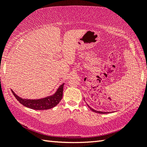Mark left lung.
<instances>
[{
	"label": "left lung",
	"instance_id": "left-lung-1",
	"mask_svg": "<svg viewBox=\"0 0 147 147\" xmlns=\"http://www.w3.org/2000/svg\"><path fill=\"white\" fill-rule=\"evenodd\" d=\"M87 105H88V106L89 107V108H90L92 111H94V112H96V113H101V114H104V113H109V112H104V111H96L95 110V109H94L93 108H91L90 106H89L88 104H87Z\"/></svg>",
	"mask_w": 147,
	"mask_h": 147
}]
</instances>
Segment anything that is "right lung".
Wrapping results in <instances>:
<instances>
[{"instance_id": "add662e5", "label": "right lung", "mask_w": 147, "mask_h": 147, "mask_svg": "<svg viewBox=\"0 0 147 147\" xmlns=\"http://www.w3.org/2000/svg\"><path fill=\"white\" fill-rule=\"evenodd\" d=\"M63 86L64 84H62L61 85L59 86L55 93L52 94V95L39 99L22 98L21 97H19L18 95H17L13 90H11V92L17 100L23 106L30 109H36V110H45V109L53 108L59 104L61 100L62 96H63Z\"/></svg>"}]
</instances>
